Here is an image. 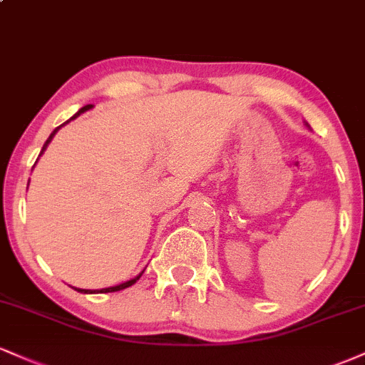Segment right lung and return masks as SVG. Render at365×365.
<instances>
[{
    "label": "right lung",
    "mask_w": 365,
    "mask_h": 365,
    "mask_svg": "<svg viewBox=\"0 0 365 365\" xmlns=\"http://www.w3.org/2000/svg\"><path fill=\"white\" fill-rule=\"evenodd\" d=\"M91 108H92V104H87V106H83V108H81V110H78L77 113H75V115L72 116V118H70V120H66V121H65V123H61V125H60V127H56V128H54V130H53V133H51V135H49V137H48V140H46V142H44V145H43V150H41V154H43V153H44V150H46V148H48V144H49V142H51V140H53L54 133H56V132H58V130H60V128L63 127V125H66V123H68V121H72V120H75V118H77V116H81L83 111L91 110ZM41 154H39V156H41ZM142 273H144V271H142ZM142 273H140L139 276H135V278L128 279V282H125V283H120V284H116V287H110V288H103V290H82V288H75V290H77V292H81V293H110V292H118V290H123V288H128V287H132V284H133V283H135V282H137V279H139V278H140V276H142Z\"/></svg>",
    "instance_id": "right-lung-1"
}]
</instances>
